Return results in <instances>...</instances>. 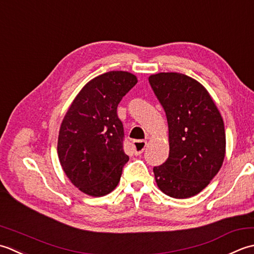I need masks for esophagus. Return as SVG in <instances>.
<instances>
[{"mask_svg": "<svg viewBox=\"0 0 254 254\" xmlns=\"http://www.w3.org/2000/svg\"><path fill=\"white\" fill-rule=\"evenodd\" d=\"M147 146V141L146 140H134L132 142V148H133V152L136 156L138 154H141L143 152V150L146 149Z\"/></svg>", "mask_w": 254, "mask_h": 254, "instance_id": "1", "label": "esophagus"}]
</instances>
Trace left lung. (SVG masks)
I'll list each match as a JSON object with an SVG mask.
<instances>
[{
  "label": "left lung",
  "instance_id": "1",
  "mask_svg": "<svg viewBox=\"0 0 254 254\" xmlns=\"http://www.w3.org/2000/svg\"><path fill=\"white\" fill-rule=\"evenodd\" d=\"M169 126L167 161L153 168L164 194L188 198L198 194L224 162V122L208 92L197 81L177 72L149 76Z\"/></svg>",
  "mask_w": 254,
  "mask_h": 254
}]
</instances>
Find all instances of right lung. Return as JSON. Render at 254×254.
<instances>
[{
	"instance_id": "right-lung-1",
	"label": "right lung",
	"mask_w": 254,
	"mask_h": 254,
	"mask_svg": "<svg viewBox=\"0 0 254 254\" xmlns=\"http://www.w3.org/2000/svg\"><path fill=\"white\" fill-rule=\"evenodd\" d=\"M137 82L125 71L96 76L76 95L62 121L60 164L71 183L87 195L104 196L120 182L129 157L117 106Z\"/></svg>"
}]
</instances>
